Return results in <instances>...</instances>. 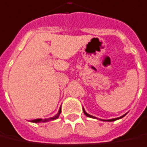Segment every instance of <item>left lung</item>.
I'll use <instances>...</instances> for the list:
<instances>
[{"label": "left lung", "mask_w": 147, "mask_h": 147, "mask_svg": "<svg viewBox=\"0 0 147 147\" xmlns=\"http://www.w3.org/2000/svg\"><path fill=\"white\" fill-rule=\"evenodd\" d=\"M83 111H84V115H85L86 116L89 117V118H92V119H98V118H96V117L93 116V115H89V114H88V113L86 112V111L84 110V107H83ZM126 115H127V113H126L125 115H122V116L119 117V118H115V119H107V120H106V119H98L101 120V121H107V122H113V121H115V120H118V119H122V118H123V117L125 116Z\"/></svg>", "instance_id": "obj_1"}]
</instances>
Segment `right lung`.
Segmentation results:
<instances>
[{
    "instance_id": "1",
    "label": "right lung",
    "mask_w": 147,
    "mask_h": 147,
    "mask_svg": "<svg viewBox=\"0 0 147 147\" xmlns=\"http://www.w3.org/2000/svg\"><path fill=\"white\" fill-rule=\"evenodd\" d=\"M60 113H61V107L59 108L58 113H57L54 117L49 118V119H36L32 120L31 122H32V123H46V122H49V121H52V120H55L59 118Z\"/></svg>"
}]
</instances>
